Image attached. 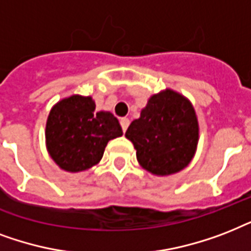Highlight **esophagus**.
I'll return each instance as SVG.
<instances>
[{"label":"esophagus","instance_id":"esophagus-1","mask_svg":"<svg viewBox=\"0 0 251 251\" xmlns=\"http://www.w3.org/2000/svg\"><path fill=\"white\" fill-rule=\"evenodd\" d=\"M120 126H122L123 132L127 131L128 126H129V119H128V118H122V119H120Z\"/></svg>","mask_w":251,"mask_h":251}]
</instances>
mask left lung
Returning a JSON list of instances; mask_svg holds the SVG:
<instances>
[{
	"instance_id": "8db88e82",
	"label": "left lung",
	"mask_w": 251,
	"mask_h": 251,
	"mask_svg": "<svg viewBox=\"0 0 251 251\" xmlns=\"http://www.w3.org/2000/svg\"><path fill=\"white\" fill-rule=\"evenodd\" d=\"M126 137L144 170L157 176L179 173L190 165L199 143L195 108L184 95L165 89L148 99Z\"/></svg>"
}]
</instances>
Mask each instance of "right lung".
<instances>
[{
  "mask_svg": "<svg viewBox=\"0 0 251 251\" xmlns=\"http://www.w3.org/2000/svg\"><path fill=\"white\" fill-rule=\"evenodd\" d=\"M123 135L110 111L95 112L91 97L71 95L51 108L46 124L48 154L61 170L81 173L99 164L110 140Z\"/></svg>",
  "mask_w": 251,
  "mask_h": 251,
  "instance_id": "right-lung-1",
  "label": "right lung"
}]
</instances>
